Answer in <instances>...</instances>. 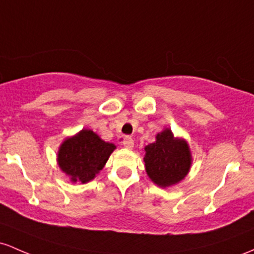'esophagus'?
<instances>
[{"label":"esophagus","instance_id":"1","mask_svg":"<svg viewBox=\"0 0 254 254\" xmlns=\"http://www.w3.org/2000/svg\"><path fill=\"white\" fill-rule=\"evenodd\" d=\"M123 146H124L125 148L131 149L133 147V140L130 136H127V137H124V140H123Z\"/></svg>","mask_w":254,"mask_h":254}]
</instances>
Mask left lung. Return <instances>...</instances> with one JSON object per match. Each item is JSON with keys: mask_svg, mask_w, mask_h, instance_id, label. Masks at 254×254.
<instances>
[{"mask_svg": "<svg viewBox=\"0 0 254 254\" xmlns=\"http://www.w3.org/2000/svg\"><path fill=\"white\" fill-rule=\"evenodd\" d=\"M146 172L155 185L166 188L182 181L189 172L191 154L188 143L176 138L170 129L157 135V141L144 147Z\"/></svg>", "mask_w": 254, "mask_h": 254, "instance_id": "8db88e82", "label": "left lung"}]
</instances>
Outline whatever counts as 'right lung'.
Returning a JSON list of instances; mask_svg holds the SVG:
<instances>
[{
	"label": "right lung",
	"instance_id": "right-lung-1",
	"mask_svg": "<svg viewBox=\"0 0 254 254\" xmlns=\"http://www.w3.org/2000/svg\"><path fill=\"white\" fill-rule=\"evenodd\" d=\"M114 149L113 143L101 140L93 130L83 129L61 143L58 163L72 182L86 183L104 169Z\"/></svg>",
	"mask_w": 254,
	"mask_h": 254
}]
</instances>
